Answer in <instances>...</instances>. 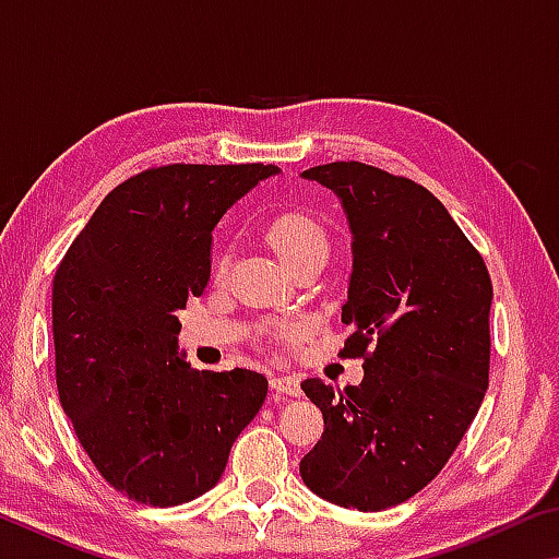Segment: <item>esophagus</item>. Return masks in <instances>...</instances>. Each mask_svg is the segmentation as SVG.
I'll return each mask as SVG.
<instances>
[{"mask_svg":"<svg viewBox=\"0 0 559 559\" xmlns=\"http://www.w3.org/2000/svg\"><path fill=\"white\" fill-rule=\"evenodd\" d=\"M271 386H273V390H276V392L288 394V396H298V394H300V382L296 380V377H290V374H286V377H273Z\"/></svg>","mask_w":559,"mask_h":559,"instance_id":"34e87169","label":"esophagus"}]
</instances>
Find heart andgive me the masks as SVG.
<instances>
[{"instance_id":"heart-1","label":"heart","mask_w":559,"mask_h":559,"mask_svg":"<svg viewBox=\"0 0 559 559\" xmlns=\"http://www.w3.org/2000/svg\"><path fill=\"white\" fill-rule=\"evenodd\" d=\"M269 241L278 257L288 263L290 269L300 266L310 259L325 257L330 251V236L325 226L320 224L313 214L308 212H283L269 226ZM278 335H290L293 328L283 325L276 330Z\"/></svg>"}]
</instances>
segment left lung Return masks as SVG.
Wrapping results in <instances>:
<instances>
[{"instance_id":"8db88e82","label":"left lung","mask_w":559,"mask_h":559,"mask_svg":"<svg viewBox=\"0 0 559 559\" xmlns=\"http://www.w3.org/2000/svg\"><path fill=\"white\" fill-rule=\"evenodd\" d=\"M353 231L340 349L362 357L345 390L300 382L325 431L300 461L316 496L386 510L429 486L476 419L488 390L493 286L480 253L427 187L362 163L310 167Z\"/></svg>"}]
</instances>
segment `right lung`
I'll return each mask as SVG.
<instances>
[{
  "mask_svg": "<svg viewBox=\"0 0 559 559\" xmlns=\"http://www.w3.org/2000/svg\"><path fill=\"white\" fill-rule=\"evenodd\" d=\"M273 165H165L126 179L75 236L53 276L56 386L108 484L169 508L219 484L259 414V372L192 370L177 310L202 296L212 231Z\"/></svg>",
  "mask_w": 559,
  "mask_h": 559,
  "instance_id": "right-lung-1",
  "label": "right lung"
}]
</instances>
